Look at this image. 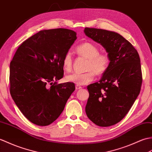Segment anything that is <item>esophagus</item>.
I'll return each mask as SVG.
<instances>
[{"label":"esophagus","mask_w":152,"mask_h":152,"mask_svg":"<svg viewBox=\"0 0 152 152\" xmlns=\"http://www.w3.org/2000/svg\"><path fill=\"white\" fill-rule=\"evenodd\" d=\"M81 88H82V87L80 86L76 85V86H75V89H76V90H80V89H81Z\"/></svg>","instance_id":"esophagus-1"}]
</instances>
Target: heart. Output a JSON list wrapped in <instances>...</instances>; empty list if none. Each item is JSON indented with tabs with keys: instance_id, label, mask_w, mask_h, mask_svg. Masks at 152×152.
<instances>
[{
	"instance_id": "b5f03b06",
	"label": "heart",
	"mask_w": 152,
	"mask_h": 152,
	"mask_svg": "<svg viewBox=\"0 0 152 152\" xmlns=\"http://www.w3.org/2000/svg\"><path fill=\"white\" fill-rule=\"evenodd\" d=\"M75 52L80 56L88 59L84 73H73L66 77L67 82L77 85H86L92 81L95 77L101 76L107 72L110 65V58L106 53H99V48L91 42H84L77 46ZM73 59L72 54L67 52L62 59V67L66 72L72 69Z\"/></svg>"
}]
</instances>
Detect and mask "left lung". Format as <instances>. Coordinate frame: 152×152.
Wrapping results in <instances>:
<instances>
[{"label":"left lung","mask_w":152,"mask_h":152,"mask_svg":"<svg viewBox=\"0 0 152 152\" xmlns=\"http://www.w3.org/2000/svg\"><path fill=\"white\" fill-rule=\"evenodd\" d=\"M84 32L100 43L110 58L109 68L99 81L87 86L86 115L97 126H113L126 116L140 93L142 75L139 53L116 32L88 27Z\"/></svg>","instance_id":"1"}]
</instances>
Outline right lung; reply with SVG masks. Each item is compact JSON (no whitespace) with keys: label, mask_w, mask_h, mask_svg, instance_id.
<instances>
[{"label":"right lung","mask_w":152,"mask_h":152,"mask_svg":"<svg viewBox=\"0 0 152 152\" xmlns=\"http://www.w3.org/2000/svg\"><path fill=\"white\" fill-rule=\"evenodd\" d=\"M66 28L41 30L23 42L10 66V94L30 122L45 126L55 121L75 89L57 84L64 75L62 59L77 39Z\"/></svg>","instance_id":"obj_1"}]
</instances>
